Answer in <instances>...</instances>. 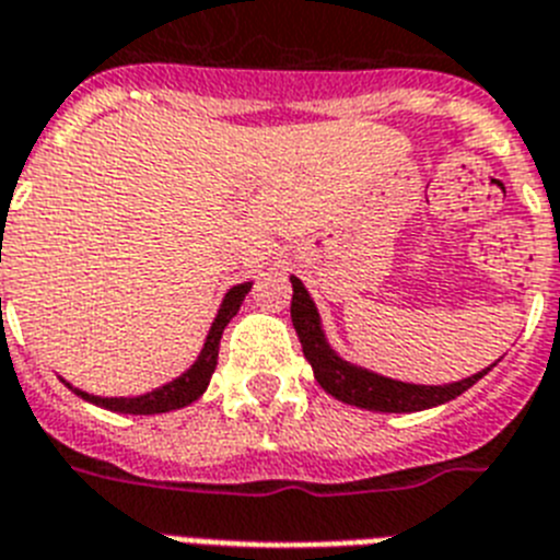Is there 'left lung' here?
<instances>
[{
    "label": "left lung",
    "instance_id": "1",
    "mask_svg": "<svg viewBox=\"0 0 560 560\" xmlns=\"http://www.w3.org/2000/svg\"><path fill=\"white\" fill-rule=\"evenodd\" d=\"M291 323L300 337L305 360L312 362L314 380L319 382V388L331 394L334 399L346 405H357L365 410H380V413H413V410H428L436 405L451 402L458 394H465L472 388L481 376L490 371H479V374L467 376L462 382H451V385H413V382H399L390 376L374 374L368 368L346 362L328 346L323 323H319V312L314 305L312 294L305 291L298 277H291Z\"/></svg>",
    "mask_w": 560,
    "mask_h": 560
}]
</instances>
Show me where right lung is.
Segmentation results:
<instances>
[{"label":"right lung","instance_id":"right-lung-1","mask_svg":"<svg viewBox=\"0 0 560 560\" xmlns=\"http://www.w3.org/2000/svg\"><path fill=\"white\" fill-rule=\"evenodd\" d=\"M248 289L252 283H241V285H232L226 291V298H223L221 308H218V317H214L212 328L207 334V342L200 348L198 360L192 365L186 368L184 374L178 380L166 382L161 388L150 390V394H141V396H93L88 390H79L73 388L70 382H65L67 388L79 394L81 399H88V402L98 405L104 410H113V413H136V417H150V413H170V410H178L186 408V405H192L198 396H203V390L209 388V380L214 374V365H218V351H221V337H223V328L229 326V319L234 314L241 312V303L246 300Z\"/></svg>","mask_w":560,"mask_h":560}]
</instances>
